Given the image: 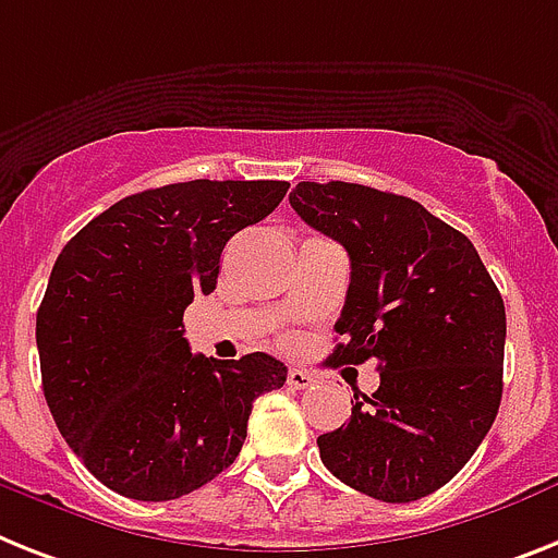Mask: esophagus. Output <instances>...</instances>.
<instances>
[{"label": "esophagus", "instance_id": "34e87169", "mask_svg": "<svg viewBox=\"0 0 558 558\" xmlns=\"http://www.w3.org/2000/svg\"><path fill=\"white\" fill-rule=\"evenodd\" d=\"M288 385L293 390H305L313 385V373L311 371H302V367H290L288 371Z\"/></svg>", "mask_w": 558, "mask_h": 558}]
</instances>
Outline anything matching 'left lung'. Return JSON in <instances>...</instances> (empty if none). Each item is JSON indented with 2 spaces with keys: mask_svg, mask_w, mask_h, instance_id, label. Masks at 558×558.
<instances>
[{
  "mask_svg": "<svg viewBox=\"0 0 558 558\" xmlns=\"http://www.w3.org/2000/svg\"><path fill=\"white\" fill-rule=\"evenodd\" d=\"M290 205L351 256L336 365L379 362V390L316 439L359 494L416 501L476 453L501 402L505 302L471 239L396 193L299 182Z\"/></svg>",
  "mask_w": 558,
  "mask_h": 558,
  "instance_id": "1",
  "label": "left lung"
}]
</instances>
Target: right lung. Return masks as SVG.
<instances>
[{
	"label": "right lung",
	"instance_id": "right-lung-1",
	"mask_svg": "<svg viewBox=\"0 0 558 558\" xmlns=\"http://www.w3.org/2000/svg\"><path fill=\"white\" fill-rule=\"evenodd\" d=\"M288 182H210L124 196L62 247L36 313L41 388L59 434L105 487L168 501L233 464L253 402L282 388L268 353L193 356L185 307L214 293L233 233Z\"/></svg>",
	"mask_w": 558,
	"mask_h": 558
}]
</instances>
